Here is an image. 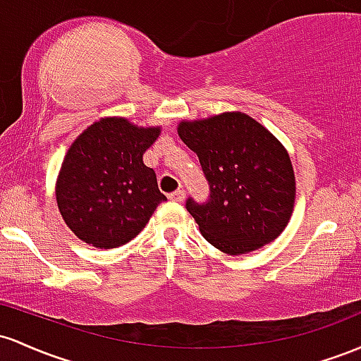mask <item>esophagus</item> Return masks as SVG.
Wrapping results in <instances>:
<instances>
[{
	"label": "esophagus",
	"mask_w": 361,
	"mask_h": 361,
	"mask_svg": "<svg viewBox=\"0 0 361 361\" xmlns=\"http://www.w3.org/2000/svg\"><path fill=\"white\" fill-rule=\"evenodd\" d=\"M169 197H170V200H172V201H184L185 191H184V189H177V191L170 192Z\"/></svg>",
	"instance_id": "34e87169"
}]
</instances>
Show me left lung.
<instances>
[{
    "mask_svg": "<svg viewBox=\"0 0 361 361\" xmlns=\"http://www.w3.org/2000/svg\"><path fill=\"white\" fill-rule=\"evenodd\" d=\"M177 133L197 155L209 184L208 201H185L202 237L230 256L273 242L295 204V173L285 147L242 112L182 121Z\"/></svg>",
    "mask_w": 361,
    "mask_h": 361,
    "instance_id": "left-lung-1",
    "label": "left lung"
}]
</instances>
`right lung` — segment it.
Masks as SVG:
<instances>
[{
	"mask_svg": "<svg viewBox=\"0 0 361 361\" xmlns=\"http://www.w3.org/2000/svg\"><path fill=\"white\" fill-rule=\"evenodd\" d=\"M160 128H137L124 117H105L73 141L56 182V201L71 232L99 249L136 237L161 201L143 153Z\"/></svg>",
	"mask_w": 361,
	"mask_h": 361,
	"instance_id": "right-lung-1",
	"label": "right lung"
}]
</instances>
